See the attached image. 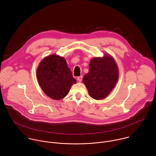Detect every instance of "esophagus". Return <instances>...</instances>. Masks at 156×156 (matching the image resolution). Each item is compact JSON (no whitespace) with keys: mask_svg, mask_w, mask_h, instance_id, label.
I'll return each mask as SVG.
<instances>
[{"mask_svg":"<svg viewBox=\"0 0 156 156\" xmlns=\"http://www.w3.org/2000/svg\"><path fill=\"white\" fill-rule=\"evenodd\" d=\"M83 80V76H80L78 77H77V80L79 81V82H81Z\"/></svg>","mask_w":156,"mask_h":156,"instance_id":"esophagus-1","label":"esophagus"}]
</instances>
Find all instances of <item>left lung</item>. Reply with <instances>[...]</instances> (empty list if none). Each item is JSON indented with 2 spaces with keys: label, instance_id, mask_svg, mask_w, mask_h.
<instances>
[{
  "label": "left lung",
  "instance_id": "8db88e82",
  "mask_svg": "<svg viewBox=\"0 0 156 156\" xmlns=\"http://www.w3.org/2000/svg\"><path fill=\"white\" fill-rule=\"evenodd\" d=\"M119 78L117 64L108 55L94 58L90 63L89 72L83 78L90 96L96 100L105 98L113 90Z\"/></svg>",
  "mask_w": 156,
  "mask_h": 156
}]
</instances>
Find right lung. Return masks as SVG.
<instances>
[{"label": "right lung", "mask_w": 156, "mask_h": 156, "mask_svg": "<svg viewBox=\"0 0 156 156\" xmlns=\"http://www.w3.org/2000/svg\"><path fill=\"white\" fill-rule=\"evenodd\" d=\"M37 78L42 91L51 98L59 100L67 95L76 80L63 57L52 55L43 59L37 69Z\"/></svg>", "instance_id": "1"}]
</instances>
